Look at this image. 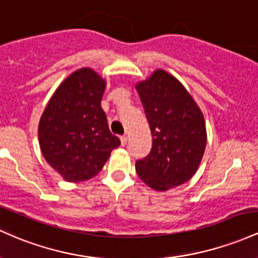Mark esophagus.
<instances>
[{"label":"esophagus","mask_w":258,"mask_h":258,"mask_svg":"<svg viewBox=\"0 0 258 258\" xmlns=\"http://www.w3.org/2000/svg\"><path fill=\"white\" fill-rule=\"evenodd\" d=\"M120 140H121V144H122V146H126L127 144V136H121L120 137Z\"/></svg>","instance_id":"1"}]
</instances>
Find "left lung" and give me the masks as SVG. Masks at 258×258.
<instances>
[{
  "label": "left lung",
  "mask_w": 258,
  "mask_h": 258,
  "mask_svg": "<svg viewBox=\"0 0 258 258\" xmlns=\"http://www.w3.org/2000/svg\"><path fill=\"white\" fill-rule=\"evenodd\" d=\"M136 89L153 136L152 151L136 161V171L151 188L168 191L196 174L207 144L205 117L186 88L166 71H154Z\"/></svg>",
  "instance_id": "obj_1"
}]
</instances>
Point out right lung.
I'll return each mask as SVG.
<instances>
[{
    "label": "right lung",
    "instance_id": "add662e5",
    "mask_svg": "<svg viewBox=\"0 0 258 258\" xmlns=\"http://www.w3.org/2000/svg\"><path fill=\"white\" fill-rule=\"evenodd\" d=\"M106 81L79 69L58 86L39 122V144L47 164L69 182L94 177L121 142L110 132L101 98Z\"/></svg>",
    "mask_w": 258,
    "mask_h": 258
}]
</instances>
